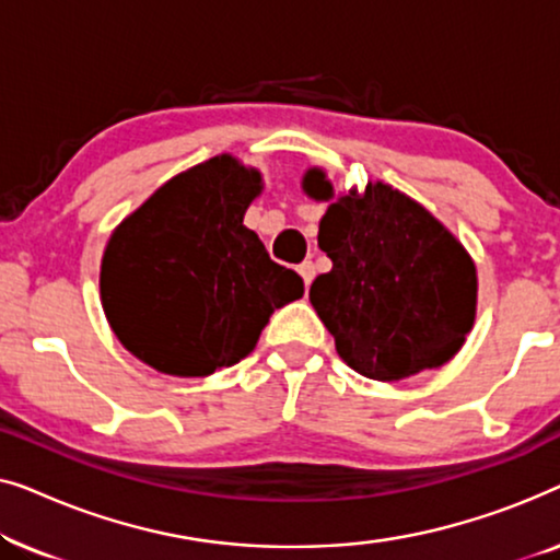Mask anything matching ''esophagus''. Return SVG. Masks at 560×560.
Instances as JSON below:
<instances>
[{"label": "esophagus", "instance_id": "esophagus-1", "mask_svg": "<svg viewBox=\"0 0 560 560\" xmlns=\"http://www.w3.org/2000/svg\"><path fill=\"white\" fill-rule=\"evenodd\" d=\"M298 272H301V278H303V282H305V288H308L311 282H313V278H316V265H313L311 259H305V262L298 265Z\"/></svg>", "mask_w": 560, "mask_h": 560}]
</instances>
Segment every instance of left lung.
<instances>
[{
  "instance_id": "8db88e82",
  "label": "left lung",
  "mask_w": 560,
  "mask_h": 560,
  "mask_svg": "<svg viewBox=\"0 0 560 560\" xmlns=\"http://www.w3.org/2000/svg\"><path fill=\"white\" fill-rule=\"evenodd\" d=\"M303 190L331 201L326 173ZM334 267L311 285V303L336 351L370 380L397 382L446 364L477 316V267L462 242L418 201L385 183L336 198L318 224Z\"/></svg>"
}]
</instances>
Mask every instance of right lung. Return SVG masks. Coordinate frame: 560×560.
<instances>
[{
	"label": "right lung",
	"instance_id": "right-lung-1",
	"mask_svg": "<svg viewBox=\"0 0 560 560\" xmlns=\"http://www.w3.org/2000/svg\"><path fill=\"white\" fill-rule=\"evenodd\" d=\"M262 175L217 155L160 186L114 229L102 259L112 331L152 370L206 377L255 349L275 308L303 298L242 224Z\"/></svg>",
	"mask_w": 560,
	"mask_h": 560
}]
</instances>
